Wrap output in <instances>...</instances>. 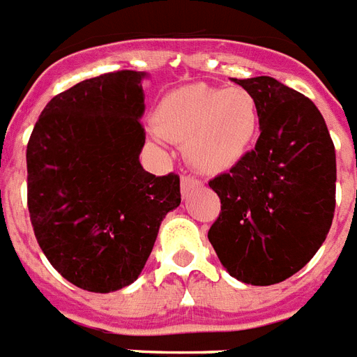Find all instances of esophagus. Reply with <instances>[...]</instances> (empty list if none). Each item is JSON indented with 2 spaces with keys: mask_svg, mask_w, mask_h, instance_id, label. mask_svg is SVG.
<instances>
[{
  "mask_svg": "<svg viewBox=\"0 0 357 357\" xmlns=\"http://www.w3.org/2000/svg\"><path fill=\"white\" fill-rule=\"evenodd\" d=\"M181 184H182V193H188V191L190 190H193V188H199L200 184H202V182L199 181V178H195V176H191V175H182V181H181Z\"/></svg>",
  "mask_w": 357,
  "mask_h": 357,
  "instance_id": "1",
  "label": "esophagus"
}]
</instances>
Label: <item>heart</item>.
<instances>
[{"label":"heart","instance_id":"heart-1","mask_svg":"<svg viewBox=\"0 0 357 357\" xmlns=\"http://www.w3.org/2000/svg\"><path fill=\"white\" fill-rule=\"evenodd\" d=\"M155 129L160 137L184 144L185 158L200 172H222L252 147L259 107L253 94L243 87L185 85L160 100Z\"/></svg>","mask_w":357,"mask_h":357}]
</instances>
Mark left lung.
Here are the masks:
<instances>
[{
    "mask_svg": "<svg viewBox=\"0 0 357 357\" xmlns=\"http://www.w3.org/2000/svg\"><path fill=\"white\" fill-rule=\"evenodd\" d=\"M259 107L261 135L211 178L220 213L211 246L229 275L268 287L291 278L325 243L335 210V149L319 109L270 76L237 79Z\"/></svg>",
    "mask_w": 357,
    "mask_h": 357,
    "instance_id": "1",
    "label": "left lung"
}]
</instances>
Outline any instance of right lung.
I'll list each match as a JSON object with an SVG mask.
<instances>
[{
    "label": "right lung",
    "mask_w": 357,
    "mask_h": 357,
    "mask_svg": "<svg viewBox=\"0 0 357 357\" xmlns=\"http://www.w3.org/2000/svg\"><path fill=\"white\" fill-rule=\"evenodd\" d=\"M144 76L114 70L56 94L26 144L38 244L61 278L87 291L137 281L162 219L181 204L178 175H153L138 160Z\"/></svg>",
    "instance_id": "obj_1"
}]
</instances>
